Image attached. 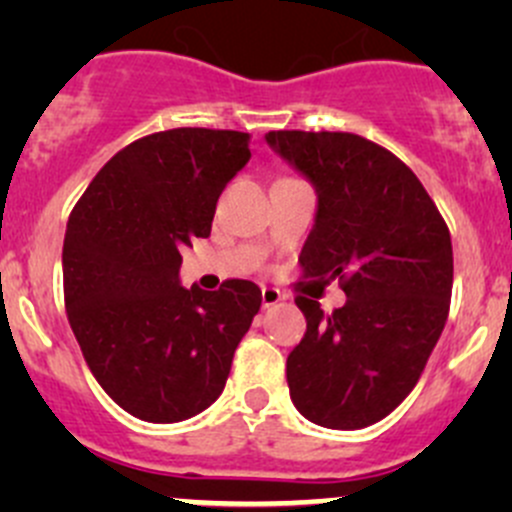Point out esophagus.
Returning <instances> with one entry per match:
<instances>
[{"label": "esophagus", "mask_w": 512, "mask_h": 512, "mask_svg": "<svg viewBox=\"0 0 512 512\" xmlns=\"http://www.w3.org/2000/svg\"><path fill=\"white\" fill-rule=\"evenodd\" d=\"M282 299H285V294H282L280 289H275V287H262V307H265V309L275 307V304H280Z\"/></svg>", "instance_id": "34e87169"}]
</instances>
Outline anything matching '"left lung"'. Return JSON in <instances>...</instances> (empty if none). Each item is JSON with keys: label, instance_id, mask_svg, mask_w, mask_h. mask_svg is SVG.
Returning <instances> with one entry per match:
<instances>
[{"label": "left lung", "instance_id": "8db88e82", "mask_svg": "<svg viewBox=\"0 0 512 512\" xmlns=\"http://www.w3.org/2000/svg\"><path fill=\"white\" fill-rule=\"evenodd\" d=\"M265 141L317 193L304 277L339 280L347 294L332 314L297 297L307 332L287 356L289 396L317 426H371L411 394L441 337L451 232L414 170L366 138L270 131Z\"/></svg>", "mask_w": 512, "mask_h": 512}]
</instances>
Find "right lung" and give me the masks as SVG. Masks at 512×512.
Wrapping results in <instances>:
<instances>
[{
	"mask_svg": "<svg viewBox=\"0 0 512 512\" xmlns=\"http://www.w3.org/2000/svg\"><path fill=\"white\" fill-rule=\"evenodd\" d=\"M250 160V133L173 128L108 160L71 213L64 302L86 364L131 416L175 423L225 389L260 312L250 280L218 292L180 285V252L208 237L225 185Z\"/></svg>",
	"mask_w": 512,
	"mask_h": 512,
	"instance_id": "right-lung-1",
	"label": "right lung"
}]
</instances>
